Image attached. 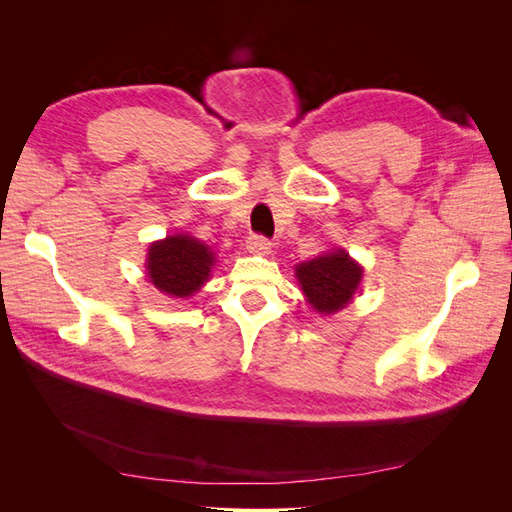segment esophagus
<instances>
[{"label":"esophagus","mask_w":512,"mask_h":512,"mask_svg":"<svg viewBox=\"0 0 512 512\" xmlns=\"http://www.w3.org/2000/svg\"><path fill=\"white\" fill-rule=\"evenodd\" d=\"M247 247H250V252L254 254H269L271 241L262 235H250L247 237Z\"/></svg>","instance_id":"esophagus-1"}]
</instances>
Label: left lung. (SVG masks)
Segmentation results:
<instances>
[{"mask_svg": "<svg viewBox=\"0 0 512 512\" xmlns=\"http://www.w3.org/2000/svg\"><path fill=\"white\" fill-rule=\"evenodd\" d=\"M361 267L348 258L344 250L331 252L297 267V277L307 301L320 314L342 309L361 282Z\"/></svg>", "mask_w": 512, "mask_h": 512, "instance_id": "obj_1", "label": "left lung"}]
</instances>
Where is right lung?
Wrapping results in <instances>:
<instances>
[{
	"label": "right lung",
	"mask_w": 512,
	"mask_h": 512,
	"mask_svg": "<svg viewBox=\"0 0 512 512\" xmlns=\"http://www.w3.org/2000/svg\"><path fill=\"white\" fill-rule=\"evenodd\" d=\"M211 265L213 254L205 243L177 235L151 245L147 273L153 286L183 299L207 282Z\"/></svg>",
	"instance_id": "right-lung-1"
}]
</instances>
